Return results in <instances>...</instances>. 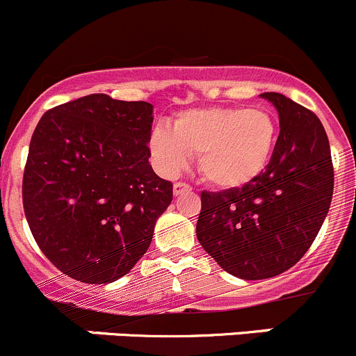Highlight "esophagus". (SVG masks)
<instances>
[{
	"mask_svg": "<svg viewBox=\"0 0 356 356\" xmlns=\"http://www.w3.org/2000/svg\"><path fill=\"white\" fill-rule=\"evenodd\" d=\"M191 191V186L184 184V182H175L174 184V196L182 195V193H188Z\"/></svg>",
	"mask_w": 356,
	"mask_h": 356,
	"instance_id": "esophagus-1",
	"label": "esophagus"
}]
</instances>
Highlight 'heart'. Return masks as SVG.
<instances>
[{"label":"heart","instance_id":"1","mask_svg":"<svg viewBox=\"0 0 356 356\" xmlns=\"http://www.w3.org/2000/svg\"><path fill=\"white\" fill-rule=\"evenodd\" d=\"M277 136V122L268 110L208 106L181 111L172 127L158 124L149 136V152L167 177L181 174L198 153L200 172L210 184L239 189L264 174Z\"/></svg>","mask_w":356,"mask_h":356}]
</instances>
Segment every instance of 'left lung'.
Returning a JSON list of instances; mask_svg holds the SVG:
<instances>
[{
    "label": "left lung",
    "instance_id": "8db88e82",
    "mask_svg": "<svg viewBox=\"0 0 356 356\" xmlns=\"http://www.w3.org/2000/svg\"><path fill=\"white\" fill-rule=\"evenodd\" d=\"M279 113L277 145L251 184L201 193L200 245L231 275L260 281L300 261L317 238L334 191L329 139L314 111L264 92Z\"/></svg>",
    "mask_w": 356,
    "mask_h": 356
}]
</instances>
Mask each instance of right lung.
<instances>
[{"label":"right lung","mask_w":356,"mask_h":356,"mask_svg":"<svg viewBox=\"0 0 356 356\" xmlns=\"http://www.w3.org/2000/svg\"><path fill=\"white\" fill-rule=\"evenodd\" d=\"M153 105L89 95L39 120L24 170L32 236L58 270L108 284L148 251L172 201V182L153 172Z\"/></svg>","instance_id":"right-lung-1"}]
</instances>
